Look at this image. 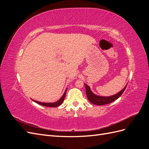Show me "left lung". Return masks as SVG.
Segmentation results:
<instances>
[{"instance_id": "left-lung-1", "label": "left lung", "mask_w": 149, "mask_h": 149, "mask_svg": "<svg viewBox=\"0 0 149 149\" xmlns=\"http://www.w3.org/2000/svg\"><path fill=\"white\" fill-rule=\"evenodd\" d=\"M84 85L86 88V96L88 97V100L92 104H94L102 106V105L107 104H109L112 102L116 101L117 99H118L124 93V90L125 89L126 87H127V84L125 85V86L120 91L114 94V95L110 96H101L96 95V94H94L91 91V89H90V87L88 85H87L86 83H84Z\"/></svg>"}]
</instances>
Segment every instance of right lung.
Instances as JSON below:
<instances>
[{"instance_id":"1","label":"right lung","mask_w":149,"mask_h":149,"mask_svg":"<svg viewBox=\"0 0 149 149\" xmlns=\"http://www.w3.org/2000/svg\"><path fill=\"white\" fill-rule=\"evenodd\" d=\"M66 91H67V88L66 89L65 91L63 94V95L62 96V97L59 100H58L56 102H38V101H35L33 100H32L34 102H35L36 103L40 105H42V106H46V107H58L60 106L62 102H63L64 100H65V95H66Z\"/></svg>"}]
</instances>
